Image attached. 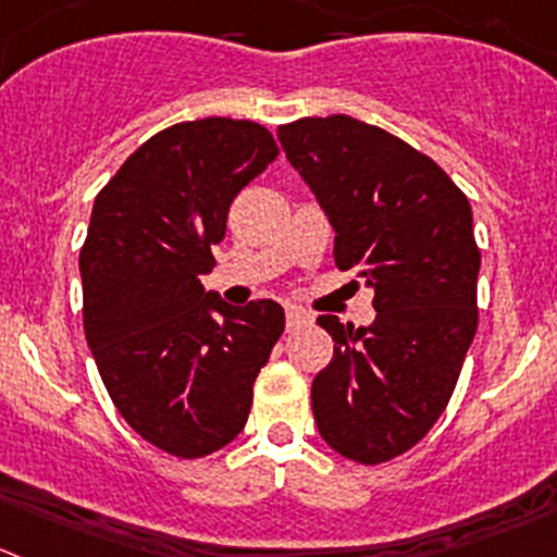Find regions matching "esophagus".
<instances>
[{
	"mask_svg": "<svg viewBox=\"0 0 557 557\" xmlns=\"http://www.w3.org/2000/svg\"><path fill=\"white\" fill-rule=\"evenodd\" d=\"M309 322V317L304 314L300 309H287V331H295V327L306 325Z\"/></svg>",
	"mask_w": 557,
	"mask_h": 557,
	"instance_id": "34e87169",
	"label": "esophagus"
}]
</instances>
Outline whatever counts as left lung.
<instances>
[{"mask_svg":"<svg viewBox=\"0 0 557 557\" xmlns=\"http://www.w3.org/2000/svg\"><path fill=\"white\" fill-rule=\"evenodd\" d=\"M278 139L336 230V268L374 289L377 311L369 327L317 317L333 336L311 385L317 429L352 462H388L443 416L479 327L473 210L432 158L377 125L304 116Z\"/></svg>","mask_w":557,"mask_h":557,"instance_id":"left-lung-1","label":"left lung"}]
</instances>
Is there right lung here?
<instances>
[{"label": "right lung", "instance_id": "right-lung-1", "mask_svg": "<svg viewBox=\"0 0 557 557\" xmlns=\"http://www.w3.org/2000/svg\"><path fill=\"white\" fill-rule=\"evenodd\" d=\"M275 156L273 134L251 120L177 123L95 196L78 257L87 344L120 416L177 459L208 457L243 432L284 333L278 304L226 306L199 282L232 199Z\"/></svg>", "mask_w": 557, "mask_h": 557}]
</instances>
